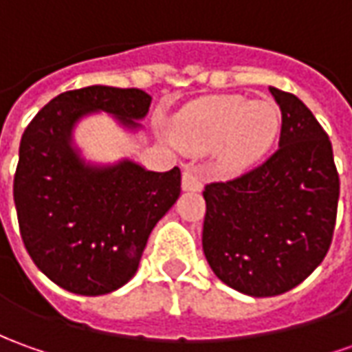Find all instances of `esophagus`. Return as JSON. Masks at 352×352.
I'll list each match as a JSON object with an SVG mask.
<instances>
[{
    "instance_id": "34e87169",
    "label": "esophagus",
    "mask_w": 352,
    "mask_h": 352,
    "mask_svg": "<svg viewBox=\"0 0 352 352\" xmlns=\"http://www.w3.org/2000/svg\"><path fill=\"white\" fill-rule=\"evenodd\" d=\"M183 190H190V192H198L202 190V179L196 173L195 169H186L183 173Z\"/></svg>"
}]
</instances>
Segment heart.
Segmentation results:
<instances>
[{
  "mask_svg": "<svg viewBox=\"0 0 352 352\" xmlns=\"http://www.w3.org/2000/svg\"><path fill=\"white\" fill-rule=\"evenodd\" d=\"M171 138L186 154L216 150L217 166L243 173L256 166L276 144L281 111L270 100L250 102L239 94L208 96L171 117Z\"/></svg>",
  "mask_w": 352,
  "mask_h": 352,
  "instance_id": "obj_1",
  "label": "heart"
}]
</instances>
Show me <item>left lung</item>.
I'll list each match as a JSON object with an SVG mask.
<instances>
[{
	"instance_id": "obj_1",
	"label": "left lung",
	"mask_w": 352,
	"mask_h": 352,
	"mask_svg": "<svg viewBox=\"0 0 352 352\" xmlns=\"http://www.w3.org/2000/svg\"><path fill=\"white\" fill-rule=\"evenodd\" d=\"M270 92L281 109L279 150L245 175L204 188V256L226 285L248 296L291 291L322 264L339 200L326 131L296 96Z\"/></svg>"
}]
</instances>
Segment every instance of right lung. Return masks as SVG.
Masks as SVG:
<instances>
[{"instance_id":"1","label":"right lung","mask_w":352,"mask_h":352,"mask_svg":"<svg viewBox=\"0 0 352 352\" xmlns=\"http://www.w3.org/2000/svg\"><path fill=\"white\" fill-rule=\"evenodd\" d=\"M152 96L94 85L56 96L26 126L13 196L21 236L40 272L75 295L117 291L135 276L148 236L181 195V169L150 171L129 157L86 160L78 123L107 113L142 131Z\"/></svg>"}]
</instances>
